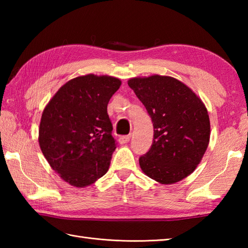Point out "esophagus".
Segmentation results:
<instances>
[{
	"instance_id": "34e87169",
	"label": "esophagus",
	"mask_w": 248,
	"mask_h": 248,
	"mask_svg": "<svg viewBox=\"0 0 248 248\" xmlns=\"http://www.w3.org/2000/svg\"><path fill=\"white\" fill-rule=\"evenodd\" d=\"M130 139H131V134L123 136V138H120V140H119L120 144H127V143H129V141H130Z\"/></svg>"
}]
</instances>
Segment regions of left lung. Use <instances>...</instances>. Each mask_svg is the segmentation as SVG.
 <instances>
[{
	"label": "left lung",
	"mask_w": 248,
	"mask_h": 248,
	"mask_svg": "<svg viewBox=\"0 0 248 248\" xmlns=\"http://www.w3.org/2000/svg\"><path fill=\"white\" fill-rule=\"evenodd\" d=\"M151 117V148L140 157L145 175L162 184L186 178L202 161L210 140V119L202 99L175 78L155 75L128 81Z\"/></svg>",
	"instance_id": "1"
}]
</instances>
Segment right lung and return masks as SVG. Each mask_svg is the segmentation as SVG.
<instances>
[{"label":"right lung","instance_id":"1","mask_svg":"<svg viewBox=\"0 0 248 248\" xmlns=\"http://www.w3.org/2000/svg\"><path fill=\"white\" fill-rule=\"evenodd\" d=\"M121 81L86 75L64 84L45 108L39 146L52 170L76 187L91 186L108 170L116 143L108 104Z\"/></svg>","mask_w":248,"mask_h":248}]
</instances>
